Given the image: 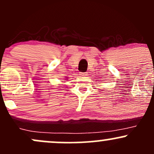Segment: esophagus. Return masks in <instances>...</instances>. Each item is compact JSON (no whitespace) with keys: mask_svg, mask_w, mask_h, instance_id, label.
<instances>
[{"mask_svg":"<svg viewBox=\"0 0 154 154\" xmlns=\"http://www.w3.org/2000/svg\"><path fill=\"white\" fill-rule=\"evenodd\" d=\"M80 75L81 76V77H85V76L87 75V73L86 72H80Z\"/></svg>","mask_w":154,"mask_h":154,"instance_id":"obj_1","label":"esophagus"}]
</instances>
